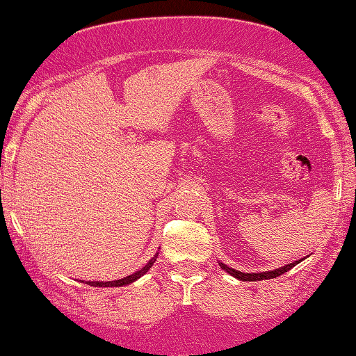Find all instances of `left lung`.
Returning a JSON list of instances; mask_svg holds the SVG:
<instances>
[{"instance_id": "obj_1", "label": "left lung", "mask_w": 356, "mask_h": 356, "mask_svg": "<svg viewBox=\"0 0 356 356\" xmlns=\"http://www.w3.org/2000/svg\"><path fill=\"white\" fill-rule=\"evenodd\" d=\"M303 259H305V257H303ZM303 259H298V261H295V262H290V264H286V266H284V267H279V269H274V270H267V272H250V274H248V272H240V270H236V269H232V267H228L227 264H223V262H220V261H218V266H220L223 270L228 272V274L233 275V277H235V279H238V280H243V282H257V280L275 279V277H279V275H282V274H285L286 270H290L291 267H295L296 264H300V262L303 261Z\"/></svg>"}]
</instances>
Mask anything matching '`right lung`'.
Here are the masks:
<instances>
[{"mask_svg": "<svg viewBox=\"0 0 356 356\" xmlns=\"http://www.w3.org/2000/svg\"><path fill=\"white\" fill-rule=\"evenodd\" d=\"M157 256H159V252L157 254H155L152 259H150L147 264H145L143 269H139V270H136L134 274H131V275H126V277H123V279H120V280H108V282H86L87 285H92V286H102V289H104V286H124V285H129V284H133V282H136L138 279H140V277H143L144 274H147V270L150 269V267L154 266V262H155V259H157Z\"/></svg>", "mask_w": 356, "mask_h": 356, "instance_id": "1", "label": "right lung"}]
</instances>
